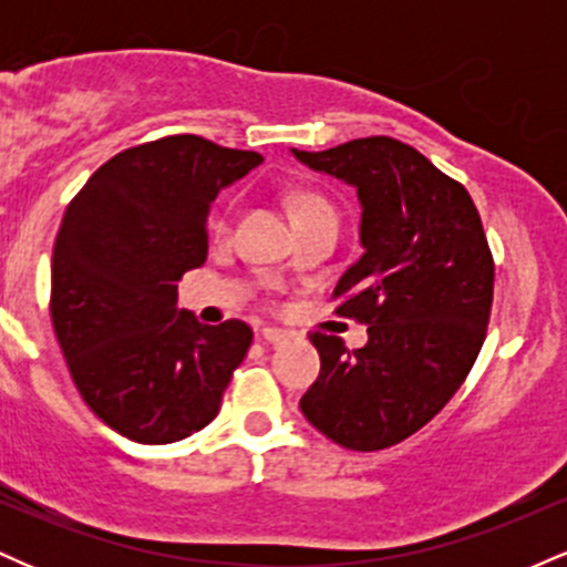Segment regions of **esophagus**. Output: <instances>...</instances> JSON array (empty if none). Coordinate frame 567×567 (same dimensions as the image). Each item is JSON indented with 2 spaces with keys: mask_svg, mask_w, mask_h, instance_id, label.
<instances>
[{
  "mask_svg": "<svg viewBox=\"0 0 567 567\" xmlns=\"http://www.w3.org/2000/svg\"><path fill=\"white\" fill-rule=\"evenodd\" d=\"M258 338H261L264 343H271V347H279V343H285L288 341V333H285V330H279V328H264L261 333H258Z\"/></svg>",
  "mask_w": 567,
  "mask_h": 567,
  "instance_id": "1",
  "label": "esophagus"
}]
</instances>
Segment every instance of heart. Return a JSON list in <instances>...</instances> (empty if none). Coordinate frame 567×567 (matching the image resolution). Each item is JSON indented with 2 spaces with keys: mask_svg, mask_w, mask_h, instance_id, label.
<instances>
[{
  "mask_svg": "<svg viewBox=\"0 0 567 567\" xmlns=\"http://www.w3.org/2000/svg\"><path fill=\"white\" fill-rule=\"evenodd\" d=\"M330 202L317 197V194H301L296 202H292V210H296V216H306V213H315V210H328ZM229 229V220L220 218L218 220V231H226Z\"/></svg>",
  "mask_w": 567,
  "mask_h": 567,
  "instance_id": "1",
  "label": "heart"
}]
</instances>
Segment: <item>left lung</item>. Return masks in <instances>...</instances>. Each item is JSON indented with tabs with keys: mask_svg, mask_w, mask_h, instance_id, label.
Masks as SVG:
<instances>
[{
	"mask_svg": "<svg viewBox=\"0 0 567 567\" xmlns=\"http://www.w3.org/2000/svg\"><path fill=\"white\" fill-rule=\"evenodd\" d=\"M290 152L357 192L362 256L336 296H347L338 315L368 324L362 349L311 336L322 365L301 413L349 451H383L447 405L483 349L493 303L483 220L464 186L386 135Z\"/></svg>",
	"mask_w": 567,
	"mask_h": 567,
	"instance_id": "1",
	"label": "left lung"
}]
</instances>
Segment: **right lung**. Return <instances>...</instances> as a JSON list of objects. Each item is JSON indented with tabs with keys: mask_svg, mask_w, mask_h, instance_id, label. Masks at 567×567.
<instances>
[{
	"mask_svg": "<svg viewBox=\"0 0 567 567\" xmlns=\"http://www.w3.org/2000/svg\"><path fill=\"white\" fill-rule=\"evenodd\" d=\"M261 162L173 135L116 154L66 207L50 315L82 400L122 437L167 445L218 415L252 330L197 322L178 279L205 264L213 202Z\"/></svg>",
	"mask_w": 567,
	"mask_h": 567,
	"instance_id": "add662e5",
	"label": "right lung"
}]
</instances>
